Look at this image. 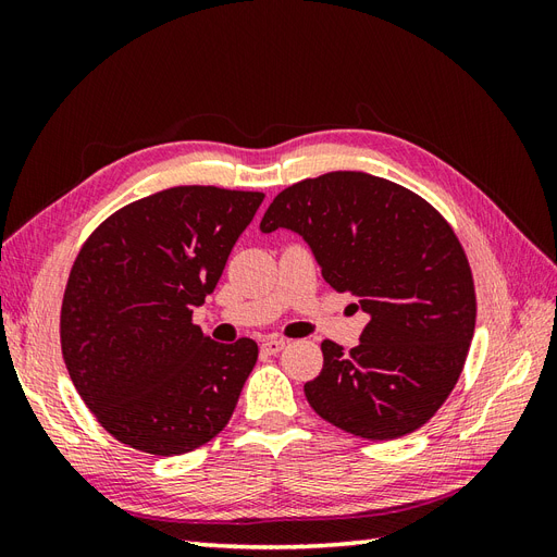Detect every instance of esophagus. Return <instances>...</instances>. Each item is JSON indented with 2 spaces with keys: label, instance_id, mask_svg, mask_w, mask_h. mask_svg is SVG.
Returning <instances> with one entry per match:
<instances>
[{
  "label": "esophagus",
  "instance_id": "obj_1",
  "mask_svg": "<svg viewBox=\"0 0 557 557\" xmlns=\"http://www.w3.org/2000/svg\"><path fill=\"white\" fill-rule=\"evenodd\" d=\"M285 348V339H276V336H272V339H264L262 342V350L269 352V356H276V352H281Z\"/></svg>",
  "mask_w": 557,
  "mask_h": 557
}]
</instances>
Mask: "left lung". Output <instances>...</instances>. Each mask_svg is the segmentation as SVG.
<instances>
[{
	"instance_id": "1",
	"label": "left lung",
	"mask_w": 557,
	"mask_h": 557,
	"mask_svg": "<svg viewBox=\"0 0 557 557\" xmlns=\"http://www.w3.org/2000/svg\"><path fill=\"white\" fill-rule=\"evenodd\" d=\"M278 227L369 313L356 348L320 344L323 369L305 385L313 411L369 442L425 425L458 383L476 325L474 278L444 215L393 181L330 172L274 197L260 230Z\"/></svg>"
}]
</instances>
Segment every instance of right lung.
I'll return each mask as SVG.
<instances>
[{"label": "right lung", "instance_id": "add662e5", "mask_svg": "<svg viewBox=\"0 0 557 557\" xmlns=\"http://www.w3.org/2000/svg\"><path fill=\"white\" fill-rule=\"evenodd\" d=\"M262 193L178 185L109 215L74 260L60 344L74 387L111 436L183 455L232 418L258 344H218L193 323Z\"/></svg>", "mask_w": 557, "mask_h": 557}]
</instances>
